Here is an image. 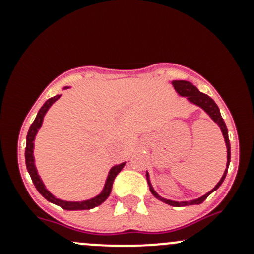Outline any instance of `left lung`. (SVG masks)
I'll list each match as a JSON object with an SVG mask.
<instances>
[{
	"label": "left lung",
	"mask_w": 254,
	"mask_h": 254,
	"mask_svg": "<svg viewBox=\"0 0 254 254\" xmlns=\"http://www.w3.org/2000/svg\"><path fill=\"white\" fill-rule=\"evenodd\" d=\"M172 84H173V87H175L176 92L179 94V96L187 97L189 102H191V103L196 104L198 107L203 108L204 111H205L207 114H209V117L211 118V119L214 120V122L216 123V124L220 127V129H221V131H222V135H224L225 142H226V148H227V163H226V166H227V167H226V170H225L224 176L221 177V179H220L219 183H217L216 186H215L214 188H212L211 190L209 191V193H206L205 195H203L201 198L195 199V200H190V201H173V200H168V199H165V198H161V196L158 195V194L156 193L155 190H153L152 186H151V183H150V179H148V173H146V177H147V183H148V186H150L151 193H152L153 195L156 196V198L160 199L161 201L168 204V205L186 206V205H194V204H201L204 200H205L207 196H209L210 194L212 193V191H215L217 188H219L220 186H221L222 182H224V179H225V177H226L227 170H229L230 160H231V147H230L229 132H227L226 124H225L224 119H222L221 114H220L219 107L216 106V103L214 102V99L210 98L207 94L201 93V92L199 91V89L196 88V87L194 86L193 83H190V82H188V81H182V79H181V81H173Z\"/></svg>",
	"instance_id": "left-lung-1"
}]
</instances>
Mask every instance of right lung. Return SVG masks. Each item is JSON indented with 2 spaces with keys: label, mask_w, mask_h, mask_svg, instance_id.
<instances>
[{
  "label": "right lung",
  "mask_w": 254,
  "mask_h": 254,
  "mask_svg": "<svg viewBox=\"0 0 254 254\" xmlns=\"http://www.w3.org/2000/svg\"><path fill=\"white\" fill-rule=\"evenodd\" d=\"M65 88H67V87H65ZM59 98H60V96H55V97H53V98H49L48 101L44 103V106L39 109V112H38V114H37V118H35V120L32 123V125H30L29 131H28V135H27V146H25V165H27V170H28V172H29L30 178H32V181H33V183H34L37 190L39 191V193L42 194V195L44 196L48 201H50V203L56 204V205H59L65 210L93 209V207L101 205L103 201L107 200V198H108L109 194H111V191H112L113 182H114L115 177L118 176V173L123 170V167L125 166V162L112 167V170L109 171V173H108V177H107L104 189L102 190L101 194H98V195L94 196V198L89 199V200H84V201H65V200H60V199L55 198V196H54L53 194H51L50 191L45 188L44 183H43L39 175H38L37 168H35V165H34L33 148H34L35 135H37L38 130H39L40 127H42L45 113H47L48 109L53 106L54 102L58 101Z\"/></svg>",
  "instance_id": "right-lung-1"
}]
</instances>
